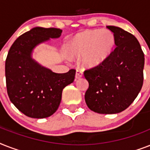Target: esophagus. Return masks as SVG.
Masks as SVG:
<instances>
[{"label":"esophagus","mask_w":150,"mask_h":150,"mask_svg":"<svg viewBox=\"0 0 150 150\" xmlns=\"http://www.w3.org/2000/svg\"><path fill=\"white\" fill-rule=\"evenodd\" d=\"M82 75H83V71H82V70H81V69H77L76 70V73H75V79L82 78Z\"/></svg>","instance_id":"obj_1"}]
</instances>
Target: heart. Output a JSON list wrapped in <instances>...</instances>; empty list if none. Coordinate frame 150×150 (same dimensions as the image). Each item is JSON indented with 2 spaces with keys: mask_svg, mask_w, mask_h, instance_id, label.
Returning <instances> with one entry per match:
<instances>
[{
  "mask_svg": "<svg viewBox=\"0 0 150 150\" xmlns=\"http://www.w3.org/2000/svg\"><path fill=\"white\" fill-rule=\"evenodd\" d=\"M116 43L113 32L109 29H91L76 34L70 42L69 50L72 57H82L87 67L100 65L110 55Z\"/></svg>",
  "mask_w": 150,
  "mask_h": 150,
  "instance_id": "b5f03b06",
  "label": "heart"
}]
</instances>
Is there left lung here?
<instances>
[{
    "label": "left lung",
    "mask_w": 150,
    "mask_h": 150,
    "mask_svg": "<svg viewBox=\"0 0 150 150\" xmlns=\"http://www.w3.org/2000/svg\"><path fill=\"white\" fill-rule=\"evenodd\" d=\"M107 28L114 33L116 47L100 65L85 70L89 82L85 100L93 111L111 114L127 109L139 93L145 57L132 34L119 27Z\"/></svg>",
    "instance_id": "1"
}]
</instances>
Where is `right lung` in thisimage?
Masks as SVG:
<instances>
[{"label":"right lung","instance_id":"right-lung-1","mask_svg":"<svg viewBox=\"0 0 150 150\" xmlns=\"http://www.w3.org/2000/svg\"><path fill=\"white\" fill-rule=\"evenodd\" d=\"M61 33L56 28L36 27L16 39L8 51L5 61L8 95L18 110L29 117L51 116L60 105L63 89L75 79V69L54 73L31 57L36 45L58 38Z\"/></svg>","mask_w":150,"mask_h":150}]
</instances>
